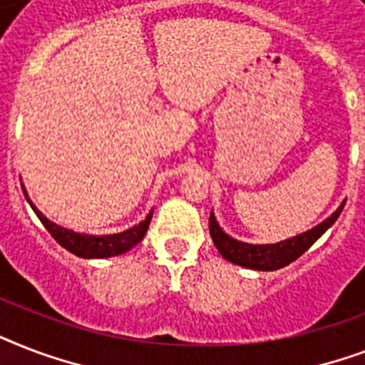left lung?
I'll return each instance as SVG.
<instances>
[{"mask_svg":"<svg viewBox=\"0 0 365 365\" xmlns=\"http://www.w3.org/2000/svg\"><path fill=\"white\" fill-rule=\"evenodd\" d=\"M343 206H345V200L320 225L312 227L307 233L295 235L292 239L280 240L277 244H248L229 237L227 233H223V229L216 222L214 212H210V222H208V225H210L212 240L216 244L217 252L225 259L235 263V265L246 267V269H255V271H277V269H282V267L289 265L292 261H295L299 255L305 254L307 250L311 248L312 244L317 242L337 222V217L343 212Z\"/></svg>","mask_w":365,"mask_h":365,"instance_id":"obj_1","label":"left lung"}]
</instances>
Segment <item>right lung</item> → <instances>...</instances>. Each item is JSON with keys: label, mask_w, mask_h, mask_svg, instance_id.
<instances>
[{"label": "right lung", "mask_w": 365, "mask_h": 365, "mask_svg": "<svg viewBox=\"0 0 365 365\" xmlns=\"http://www.w3.org/2000/svg\"><path fill=\"white\" fill-rule=\"evenodd\" d=\"M22 191H24L26 199H28V193H26L24 187H22ZM28 202H30V206L34 208V212H36V216L41 220L45 229L53 235V239L56 240L60 246H64L66 250H70L71 254L79 255V257H85V259L113 257V255H121L125 254V252H128L130 248H134V246L145 237L149 222H151V216H153V210H151L142 223H138L134 227L126 229L123 233L100 235V237H96V235H81L76 233V231H70V229L60 227V225H56V223H53L51 220H47V217L43 216L41 212L31 205L30 199H28Z\"/></svg>", "instance_id": "1"}]
</instances>
